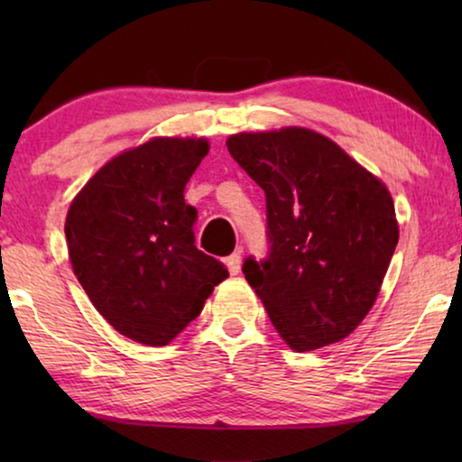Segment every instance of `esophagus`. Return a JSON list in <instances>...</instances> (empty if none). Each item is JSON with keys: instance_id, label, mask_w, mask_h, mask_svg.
I'll use <instances>...</instances> for the list:
<instances>
[{"instance_id": "1", "label": "esophagus", "mask_w": 462, "mask_h": 462, "mask_svg": "<svg viewBox=\"0 0 462 462\" xmlns=\"http://www.w3.org/2000/svg\"><path fill=\"white\" fill-rule=\"evenodd\" d=\"M226 267H229V273L231 275H237L239 273V269H242V254H231V256H226Z\"/></svg>"}]
</instances>
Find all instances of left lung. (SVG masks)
Listing matches in <instances>:
<instances>
[{"mask_svg": "<svg viewBox=\"0 0 462 462\" xmlns=\"http://www.w3.org/2000/svg\"><path fill=\"white\" fill-rule=\"evenodd\" d=\"M226 149L267 195L271 254L244 275L296 353L349 337L374 307L400 225L387 185L319 132H237Z\"/></svg>", "mask_w": 462, "mask_h": 462, "instance_id": "left-lung-1", "label": "left lung"}]
</instances>
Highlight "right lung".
Returning a JSON list of instances; mask_svg holds the SVG:
<instances>
[{
    "mask_svg": "<svg viewBox=\"0 0 462 462\" xmlns=\"http://www.w3.org/2000/svg\"><path fill=\"white\" fill-rule=\"evenodd\" d=\"M210 151L208 138L155 136L111 157L69 206L73 273L119 334L147 346L179 337L229 277L195 248L185 185Z\"/></svg>",
    "mask_w": 462,
    "mask_h": 462,
    "instance_id": "obj_1",
    "label": "right lung"
}]
</instances>
